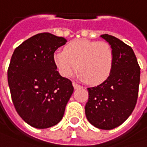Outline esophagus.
<instances>
[{"instance_id": "34e87169", "label": "esophagus", "mask_w": 147, "mask_h": 147, "mask_svg": "<svg viewBox=\"0 0 147 147\" xmlns=\"http://www.w3.org/2000/svg\"><path fill=\"white\" fill-rule=\"evenodd\" d=\"M73 86H74V88L75 89H79V88H82V86L81 85H79L78 84H76L75 82H73Z\"/></svg>"}]
</instances>
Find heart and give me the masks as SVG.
Returning <instances> with one entry per match:
<instances>
[{
    "mask_svg": "<svg viewBox=\"0 0 147 147\" xmlns=\"http://www.w3.org/2000/svg\"><path fill=\"white\" fill-rule=\"evenodd\" d=\"M53 63L64 78L70 77L78 68L79 79L98 84L110 76L114 65V53L107 42L79 39L68 43L65 51H55Z\"/></svg>",
    "mask_w": 147,
    "mask_h": 147,
    "instance_id": "obj_1",
    "label": "heart"
}]
</instances>
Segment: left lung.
<instances>
[{
	"label": "left lung",
	"mask_w": 147,
	"mask_h": 147,
	"mask_svg": "<svg viewBox=\"0 0 147 147\" xmlns=\"http://www.w3.org/2000/svg\"><path fill=\"white\" fill-rule=\"evenodd\" d=\"M100 37L109 42L114 53L110 76L100 85L88 88L85 105L87 120L102 130H112L127 120L138 98L141 68L133 49L114 36Z\"/></svg>",
	"instance_id": "8db88e82"
}]
</instances>
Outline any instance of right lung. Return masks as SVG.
I'll return each mask as SVG.
<instances>
[{
    "instance_id": "add662e5",
    "label": "right lung",
    "mask_w": 147,
    "mask_h": 147,
    "mask_svg": "<svg viewBox=\"0 0 147 147\" xmlns=\"http://www.w3.org/2000/svg\"><path fill=\"white\" fill-rule=\"evenodd\" d=\"M67 40L48 32L24 41L11 56L7 71L8 84L16 112L37 129L57 125L63 119L74 87L62 77L53 54Z\"/></svg>"
}]
</instances>
